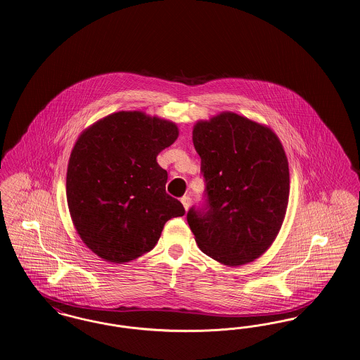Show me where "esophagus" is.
Masks as SVG:
<instances>
[{
  "mask_svg": "<svg viewBox=\"0 0 360 360\" xmlns=\"http://www.w3.org/2000/svg\"><path fill=\"white\" fill-rule=\"evenodd\" d=\"M181 203H183V206H184L186 210H188L189 206H191V198H189L188 195L181 198Z\"/></svg>",
  "mask_w": 360,
  "mask_h": 360,
  "instance_id": "obj_1",
  "label": "esophagus"
}]
</instances>
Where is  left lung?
<instances>
[{
  "instance_id": "left-lung-1",
  "label": "left lung",
  "mask_w": 360,
  "mask_h": 360,
  "mask_svg": "<svg viewBox=\"0 0 360 360\" xmlns=\"http://www.w3.org/2000/svg\"><path fill=\"white\" fill-rule=\"evenodd\" d=\"M206 205L187 214L200 250L229 266L260 257L275 241L288 205L283 146L269 127L234 112L193 126Z\"/></svg>"
}]
</instances>
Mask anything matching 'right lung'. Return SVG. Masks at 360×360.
<instances>
[{"label": "right lung", "instance_id": "obj_1", "mask_svg": "<svg viewBox=\"0 0 360 360\" xmlns=\"http://www.w3.org/2000/svg\"><path fill=\"white\" fill-rule=\"evenodd\" d=\"M179 136L177 126L141 111L97 120L77 139L66 174L70 217L82 243L110 263L150 252L183 205L167 193L157 155Z\"/></svg>", "mask_w": 360, "mask_h": 360}]
</instances>
